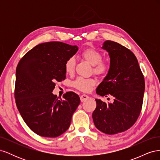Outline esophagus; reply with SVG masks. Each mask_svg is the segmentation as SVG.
Returning a JSON list of instances; mask_svg holds the SVG:
<instances>
[{
  "mask_svg": "<svg viewBox=\"0 0 160 160\" xmlns=\"http://www.w3.org/2000/svg\"><path fill=\"white\" fill-rule=\"evenodd\" d=\"M89 97L88 95H85V94L81 95V97H80V99H81V102H83V101H85V100L88 99H89Z\"/></svg>",
  "mask_w": 160,
  "mask_h": 160,
  "instance_id": "esophagus-1",
  "label": "esophagus"
}]
</instances>
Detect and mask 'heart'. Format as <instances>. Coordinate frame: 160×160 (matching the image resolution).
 <instances>
[{"label":"heart","mask_w":160,"mask_h":160,"mask_svg":"<svg viewBox=\"0 0 160 160\" xmlns=\"http://www.w3.org/2000/svg\"><path fill=\"white\" fill-rule=\"evenodd\" d=\"M84 59L93 65V72L96 75H103L108 73L110 69V64L107 61L102 60L101 52L94 48H89L83 51L81 54ZM65 71L67 74H72L75 67V59L73 57H69L65 62ZM96 84V81L93 78L78 77L73 82L72 86L83 92H89Z\"/></svg>","instance_id":"b5f03b06"}]
</instances>
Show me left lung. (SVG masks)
<instances>
[{
  "label": "left lung",
  "instance_id": "8db88e82",
  "mask_svg": "<svg viewBox=\"0 0 160 160\" xmlns=\"http://www.w3.org/2000/svg\"><path fill=\"white\" fill-rule=\"evenodd\" d=\"M102 48L109 52L110 69L96 93L105 97L111 95L114 101L106 103L95 99L97 107L92 118L99 131L113 135L128 130L139 118L145 81L136 57L128 48L111 41L104 42Z\"/></svg>",
  "mask_w": 160,
  "mask_h": 160
}]
</instances>
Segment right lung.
<instances>
[{"label": "right lung", "mask_w": 160, "mask_h": 160, "mask_svg": "<svg viewBox=\"0 0 160 160\" xmlns=\"http://www.w3.org/2000/svg\"><path fill=\"white\" fill-rule=\"evenodd\" d=\"M77 51L76 45L62 42L41 43L28 51L17 67V107L28 127L38 135L56 138L70 126L79 96L69 91L59 99L52 91L57 81L65 79V62Z\"/></svg>", "instance_id": "1"}]
</instances>
